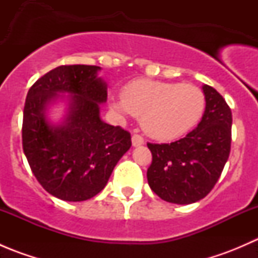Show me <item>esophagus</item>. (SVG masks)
Returning <instances> with one entry per match:
<instances>
[{"label":"esophagus","mask_w":258,"mask_h":258,"mask_svg":"<svg viewBox=\"0 0 258 258\" xmlns=\"http://www.w3.org/2000/svg\"><path fill=\"white\" fill-rule=\"evenodd\" d=\"M144 137L141 136V135H137L135 134L134 136H132V145L135 146V147H137V146H141L144 145Z\"/></svg>","instance_id":"esophagus-1"}]
</instances>
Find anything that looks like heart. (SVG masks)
Instances as JSON below:
<instances>
[{
  "instance_id": "heart-1",
  "label": "heart",
  "mask_w": 258,
  "mask_h": 258,
  "mask_svg": "<svg viewBox=\"0 0 258 258\" xmlns=\"http://www.w3.org/2000/svg\"><path fill=\"white\" fill-rule=\"evenodd\" d=\"M118 112L141 119L145 131L157 140H173L194 128L204 116L205 93L187 83L137 80L113 102Z\"/></svg>"
}]
</instances>
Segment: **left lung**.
I'll list each match as a JSON object with an SVG mask.
<instances>
[{"instance_id": "8db88e82", "label": "left lung", "mask_w": 258, "mask_h": 258, "mask_svg": "<svg viewBox=\"0 0 258 258\" xmlns=\"http://www.w3.org/2000/svg\"><path fill=\"white\" fill-rule=\"evenodd\" d=\"M206 110L199 126L171 144H147L152 162L147 170L151 189L171 204L189 205L210 194L231 151L232 113L213 87H202Z\"/></svg>"}]
</instances>
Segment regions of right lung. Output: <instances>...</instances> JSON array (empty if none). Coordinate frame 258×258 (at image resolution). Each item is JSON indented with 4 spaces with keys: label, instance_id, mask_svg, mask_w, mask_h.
<instances>
[{
    "label": "right lung",
    "instance_id": "right-lung-1",
    "mask_svg": "<svg viewBox=\"0 0 258 258\" xmlns=\"http://www.w3.org/2000/svg\"><path fill=\"white\" fill-rule=\"evenodd\" d=\"M98 70L90 64L58 66L36 81L26 97L23 152L41 186L63 201H86L100 194L132 145L128 131L101 119L107 85L97 77ZM64 92L72 93L69 112L61 125H51L45 108Z\"/></svg>",
    "mask_w": 258,
    "mask_h": 258
}]
</instances>
